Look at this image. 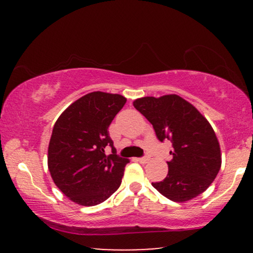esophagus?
I'll list each match as a JSON object with an SVG mask.
<instances>
[{"label": "esophagus", "mask_w": 253, "mask_h": 253, "mask_svg": "<svg viewBox=\"0 0 253 253\" xmlns=\"http://www.w3.org/2000/svg\"><path fill=\"white\" fill-rule=\"evenodd\" d=\"M136 160H137L138 162H140V164H146L148 159H147V157H144V158H137Z\"/></svg>", "instance_id": "1"}]
</instances>
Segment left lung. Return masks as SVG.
Listing matches in <instances>:
<instances>
[{
  "mask_svg": "<svg viewBox=\"0 0 253 253\" xmlns=\"http://www.w3.org/2000/svg\"><path fill=\"white\" fill-rule=\"evenodd\" d=\"M133 106L153 126L159 140L172 144L167 177L152 185L177 203L188 202L205 191L221 167L220 145L209 121L176 94L144 96L134 100Z\"/></svg>",
  "mask_w": 253,
  "mask_h": 253,
  "instance_id": "8db88e82",
  "label": "left lung"
}]
</instances>
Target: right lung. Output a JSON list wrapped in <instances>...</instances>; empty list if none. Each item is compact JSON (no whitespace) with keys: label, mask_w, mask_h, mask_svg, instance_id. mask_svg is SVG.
Listing matches in <instances>:
<instances>
[{"label":"right lung","mask_w":253,"mask_h":253,"mask_svg":"<svg viewBox=\"0 0 253 253\" xmlns=\"http://www.w3.org/2000/svg\"><path fill=\"white\" fill-rule=\"evenodd\" d=\"M126 102L120 94L88 93L71 103L55 123L48 169L57 188L78 205H98L120 188L129 160L116 154L108 127ZM107 146L112 147L109 156L104 152Z\"/></svg>","instance_id":"right-lung-1"}]
</instances>
